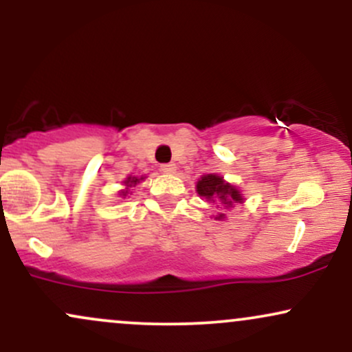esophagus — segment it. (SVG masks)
I'll return each instance as SVG.
<instances>
[{
	"mask_svg": "<svg viewBox=\"0 0 352 352\" xmlns=\"http://www.w3.org/2000/svg\"><path fill=\"white\" fill-rule=\"evenodd\" d=\"M160 170H162L164 173H175L177 170V165L175 164H162L160 165Z\"/></svg>",
	"mask_w": 352,
	"mask_h": 352,
	"instance_id": "obj_1",
	"label": "esophagus"
}]
</instances>
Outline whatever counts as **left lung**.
Returning a JSON list of instances; mask_svg holds the SVG:
<instances>
[{
    "label": "left lung",
    "mask_w": 352,
    "mask_h": 352,
    "mask_svg": "<svg viewBox=\"0 0 352 352\" xmlns=\"http://www.w3.org/2000/svg\"><path fill=\"white\" fill-rule=\"evenodd\" d=\"M197 192L200 197L207 199L208 201L217 204V207H233L235 204H243V197L241 192L228 182L223 180V177L215 175V173H208L204 175L197 182ZM218 220L225 218V213H218Z\"/></svg>",
    "instance_id": "obj_1"
}]
</instances>
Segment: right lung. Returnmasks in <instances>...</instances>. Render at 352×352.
<instances>
[{
  "mask_svg": "<svg viewBox=\"0 0 352 352\" xmlns=\"http://www.w3.org/2000/svg\"><path fill=\"white\" fill-rule=\"evenodd\" d=\"M144 180V177H140V179H139V177H127V179H125L124 180V190H120V192H119V195L120 197H124V199H125V197H127L129 195V193H131V188L132 187H135V185L137 184H139V182H142Z\"/></svg>",
  "mask_w": 352,
  "mask_h": 352,
  "instance_id": "add662e5",
  "label": "right lung"
}]
</instances>
